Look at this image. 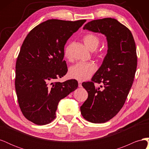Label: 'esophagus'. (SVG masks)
I'll use <instances>...</instances> for the list:
<instances>
[{
    "instance_id": "esophagus-1",
    "label": "esophagus",
    "mask_w": 149,
    "mask_h": 149,
    "mask_svg": "<svg viewBox=\"0 0 149 149\" xmlns=\"http://www.w3.org/2000/svg\"><path fill=\"white\" fill-rule=\"evenodd\" d=\"M78 87L79 88L82 87V82L81 81H78Z\"/></svg>"
}]
</instances>
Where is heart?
<instances>
[{"label":"heart","mask_w":149,"mask_h":149,"mask_svg":"<svg viewBox=\"0 0 149 149\" xmlns=\"http://www.w3.org/2000/svg\"><path fill=\"white\" fill-rule=\"evenodd\" d=\"M84 43L90 50L93 51L97 48L100 43V38L97 35L93 33H88L83 37ZM70 45H68L64 50V56L66 58H70ZM105 52L103 49L96 52V55L103 57ZM97 70V66L93 62H78L72 66L69 70V74L72 78L78 81L88 79Z\"/></svg>","instance_id":"1"}]
</instances>
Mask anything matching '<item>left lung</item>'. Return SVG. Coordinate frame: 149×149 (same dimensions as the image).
<instances>
[{"label":"left lung","mask_w":149,"mask_h":149,"mask_svg":"<svg viewBox=\"0 0 149 149\" xmlns=\"http://www.w3.org/2000/svg\"><path fill=\"white\" fill-rule=\"evenodd\" d=\"M83 29L107 37V53L102 65L91 81L82 83L88 97L80 107L86 120L104 123L119 112L132 87L137 65L136 43L130 30L112 18L92 20ZM96 84L103 85L99 88Z\"/></svg>","instance_id":"1"}]
</instances>
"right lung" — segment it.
<instances>
[{
  "instance_id": "right-lung-1",
  "label": "right lung",
  "mask_w": 149,
  "mask_h": 149,
  "mask_svg": "<svg viewBox=\"0 0 149 149\" xmlns=\"http://www.w3.org/2000/svg\"><path fill=\"white\" fill-rule=\"evenodd\" d=\"M86 21L48 20L31 30L22 43L15 65V90L22 114L33 123H50L58 102L77 89L75 79L53 81L66 74L65 45Z\"/></svg>"
}]
</instances>
